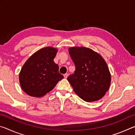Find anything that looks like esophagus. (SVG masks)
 <instances>
[{"instance_id": "34e87169", "label": "esophagus", "mask_w": 135, "mask_h": 135, "mask_svg": "<svg viewBox=\"0 0 135 135\" xmlns=\"http://www.w3.org/2000/svg\"><path fill=\"white\" fill-rule=\"evenodd\" d=\"M68 76V74H67V73H66V74H65L64 75V77L65 79H67V77Z\"/></svg>"}]
</instances>
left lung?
Returning <instances> with one entry per match:
<instances>
[{
    "label": "left lung",
    "instance_id": "left-lung-1",
    "mask_svg": "<svg viewBox=\"0 0 135 135\" xmlns=\"http://www.w3.org/2000/svg\"><path fill=\"white\" fill-rule=\"evenodd\" d=\"M68 51L76 70L67 80L75 93L86 102L101 99L111 83V74L104 58L85 47H71Z\"/></svg>",
    "mask_w": 135,
    "mask_h": 135
}]
</instances>
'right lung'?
<instances>
[{
	"instance_id": "1",
	"label": "right lung",
	"mask_w": 135,
	"mask_h": 135,
	"mask_svg": "<svg viewBox=\"0 0 135 135\" xmlns=\"http://www.w3.org/2000/svg\"><path fill=\"white\" fill-rule=\"evenodd\" d=\"M58 50L46 47L33 54L20 73V85L24 92L33 97H42L55 88L64 76L54 62Z\"/></svg>"
}]
</instances>
